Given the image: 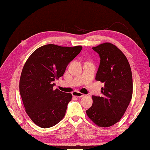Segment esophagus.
Returning a JSON list of instances; mask_svg holds the SVG:
<instances>
[{
    "label": "esophagus",
    "mask_w": 150,
    "mask_h": 150,
    "mask_svg": "<svg viewBox=\"0 0 150 150\" xmlns=\"http://www.w3.org/2000/svg\"><path fill=\"white\" fill-rule=\"evenodd\" d=\"M72 95L73 96L77 97H82L85 96V94H83L82 93H80L79 92H72Z\"/></svg>",
    "instance_id": "34e87169"
}]
</instances>
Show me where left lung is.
Instances as JSON below:
<instances>
[{
  "label": "left lung",
  "instance_id": "1",
  "mask_svg": "<svg viewBox=\"0 0 150 150\" xmlns=\"http://www.w3.org/2000/svg\"><path fill=\"white\" fill-rule=\"evenodd\" d=\"M93 50L100 58L96 79L104 83L103 96H92L93 104L86 115L98 127H109L118 122L132 96L133 81L130 64L115 45L104 42Z\"/></svg>",
  "mask_w": 150,
  "mask_h": 150
}]
</instances>
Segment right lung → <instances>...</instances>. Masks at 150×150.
Masks as SVG:
<instances>
[{
	"label": "right lung",
	"instance_id": "add662e5",
	"mask_svg": "<svg viewBox=\"0 0 150 150\" xmlns=\"http://www.w3.org/2000/svg\"><path fill=\"white\" fill-rule=\"evenodd\" d=\"M81 50V46L50 44L35 50L26 61L20 76V92L25 111L35 125L50 128L64 117L72 96L53 90V81L63 76L67 65Z\"/></svg>",
	"mask_w": 150,
	"mask_h": 150
}]
</instances>
